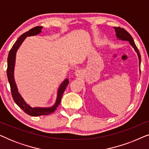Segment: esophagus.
Masks as SVG:
<instances>
[{"label":"esophagus","mask_w":149,"mask_h":149,"mask_svg":"<svg viewBox=\"0 0 149 149\" xmlns=\"http://www.w3.org/2000/svg\"><path fill=\"white\" fill-rule=\"evenodd\" d=\"M75 75H77V76H79V75H80L81 74V70H76L74 72Z\"/></svg>","instance_id":"esophagus-1"}]
</instances>
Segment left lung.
<instances>
[{"label": "left lung", "instance_id": "1", "mask_svg": "<svg viewBox=\"0 0 149 149\" xmlns=\"http://www.w3.org/2000/svg\"><path fill=\"white\" fill-rule=\"evenodd\" d=\"M114 29L115 30L116 36H117V39L124 40V41H128L129 43L131 45L132 47L134 48V49L135 50L136 54H137L138 61H139V71L140 74V62H141V56H140V54H139V52H138L137 47H136L132 36L130 35L125 29H123V28H121L120 27H114Z\"/></svg>", "mask_w": 149, "mask_h": 149}]
</instances>
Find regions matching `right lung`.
I'll list each match as a JSON object with an SVG mask.
<instances>
[{
	"instance_id": "obj_1",
	"label": "right lung",
	"mask_w": 149,
	"mask_h": 149,
	"mask_svg": "<svg viewBox=\"0 0 149 149\" xmlns=\"http://www.w3.org/2000/svg\"><path fill=\"white\" fill-rule=\"evenodd\" d=\"M42 27V26H36L32 29H30L29 31L25 32L23 34L18 38V39L16 40L15 43L12 47V48L10 50L8 55L7 58V78L9 83L11 87V95L12 97L15 101V102L17 104L20 109H22L25 112L26 114L30 116H34V117H37L40 115H49L54 113L57 109V108L60 105L61 99L63 95V93L64 92L67 85L69 83L68 79H64V81L61 83L59 88L58 89V93H57L56 100L55 102V104L52 107H32L29 104H28L24 100L22 95L18 92V89L17 87V85L15 83V78H14V70H15V58L16 54L18 49L21 46L22 42L24 41L27 36H35L40 34L41 32Z\"/></svg>"
}]
</instances>
